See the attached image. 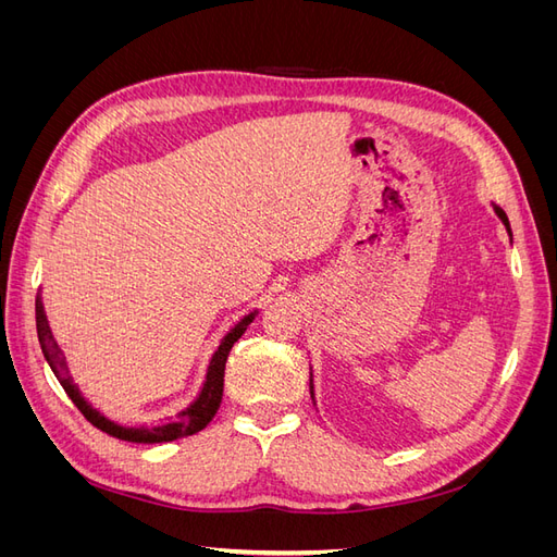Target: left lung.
Instances as JSON below:
<instances>
[{
    "mask_svg": "<svg viewBox=\"0 0 557 557\" xmlns=\"http://www.w3.org/2000/svg\"><path fill=\"white\" fill-rule=\"evenodd\" d=\"M495 213L502 218V223L507 225V230H509V218H507V213H504V211H502V209H497V207H495ZM509 232H511V230H509ZM311 387H313V385H311ZM311 395H313V391H311Z\"/></svg>",
    "mask_w": 557,
    "mask_h": 557,
    "instance_id": "1",
    "label": "left lung"
}]
</instances>
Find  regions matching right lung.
I'll return each instance as SVG.
<instances>
[{"label": "right lung", "mask_w": 557, "mask_h": 557, "mask_svg": "<svg viewBox=\"0 0 557 557\" xmlns=\"http://www.w3.org/2000/svg\"><path fill=\"white\" fill-rule=\"evenodd\" d=\"M35 311H37V334H39L44 358L50 364V369H53V374L60 381V385L64 387V393L70 395V399L76 404V409L86 416L90 425H95L99 432L113 436V440L132 442V444H162V442L183 440V436H190L199 430H205L211 423V418L215 416L218 407H221V399H223V376H225V362H227L230 350H232L234 342H237L239 336L246 332V327L252 323V318H256V313H248L246 318H242V323H237L225 334V339L221 342V346H218V350L213 352V358L209 362V372H207L205 385H201V393L188 409L181 411L174 420H166V423H162V425L125 428V425L113 423V420H109L97 409H92L90 404L78 393V387L72 383L70 369H66V362L62 358V350L58 348V344L53 339V332H50V327H48L41 293H37Z\"/></svg>", "instance_id": "obj_1"}]
</instances>
